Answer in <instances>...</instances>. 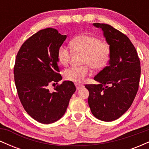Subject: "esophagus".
I'll return each mask as SVG.
<instances>
[{
	"mask_svg": "<svg viewBox=\"0 0 149 149\" xmlns=\"http://www.w3.org/2000/svg\"><path fill=\"white\" fill-rule=\"evenodd\" d=\"M76 89L77 90H80V89H82L84 88V85H81V84H76Z\"/></svg>",
	"mask_w": 149,
	"mask_h": 149,
	"instance_id": "esophagus-1",
	"label": "esophagus"
}]
</instances>
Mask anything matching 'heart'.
<instances>
[{
    "instance_id": "heart-1",
    "label": "heart",
    "mask_w": 149,
    "mask_h": 149,
    "mask_svg": "<svg viewBox=\"0 0 149 149\" xmlns=\"http://www.w3.org/2000/svg\"><path fill=\"white\" fill-rule=\"evenodd\" d=\"M73 52L83 54L82 64H88L92 69L100 70L108 64L111 57V46L107 42L101 41L99 38L88 34H80L70 42ZM71 52L68 47L61 46L57 53L58 60L62 66L69 64ZM90 73L87 65L80 67H71L64 71L66 80L80 83Z\"/></svg>"
}]
</instances>
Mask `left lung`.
Wrapping results in <instances>:
<instances>
[{
	"label": "left lung",
	"mask_w": 149,
	"mask_h": 149,
	"mask_svg": "<svg viewBox=\"0 0 149 149\" xmlns=\"http://www.w3.org/2000/svg\"><path fill=\"white\" fill-rule=\"evenodd\" d=\"M101 29L111 46L107 66L94 78L97 85H86L88 104L92 113L102 121L119 118L131 107L139 88L140 61L128 37L106 24L94 23Z\"/></svg>",
	"instance_id": "1"
}]
</instances>
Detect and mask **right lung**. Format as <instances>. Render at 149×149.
<instances>
[{
  "label": "right lung",
  "mask_w": 149,
  "mask_h": 149,
  "mask_svg": "<svg viewBox=\"0 0 149 149\" xmlns=\"http://www.w3.org/2000/svg\"><path fill=\"white\" fill-rule=\"evenodd\" d=\"M66 38L55 29L40 30L24 42L17 54L14 75L19 98L27 113L42 124L60 119L76 91L69 80L57 85L53 92L48 89V85L62 79L57 53Z\"/></svg>",
  "instance_id": "add662e5"
}]
</instances>
